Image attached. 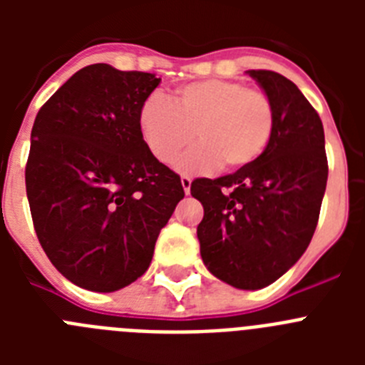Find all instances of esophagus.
<instances>
[{"label": "esophagus", "mask_w": 365, "mask_h": 365, "mask_svg": "<svg viewBox=\"0 0 365 365\" xmlns=\"http://www.w3.org/2000/svg\"><path fill=\"white\" fill-rule=\"evenodd\" d=\"M180 185H182V190H185V193L188 195L190 188H192V179H190V177H180Z\"/></svg>", "instance_id": "1"}]
</instances>
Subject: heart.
Here are the masks:
<instances>
[{
	"label": "heart",
	"mask_w": 365,
	"mask_h": 365,
	"mask_svg": "<svg viewBox=\"0 0 365 365\" xmlns=\"http://www.w3.org/2000/svg\"><path fill=\"white\" fill-rule=\"evenodd\" d=\"M138 128L155 159L172 164L190 144L199 140L177 163L180 172H210L248 166L265 151L274 130L269 96L234 80H202L177 89L172 102L159 95L146 100Z\"/></svg>",
	"instance_id": "obj_1"
}]
</instances>
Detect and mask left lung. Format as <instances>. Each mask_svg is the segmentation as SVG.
Listing matches in <instances>:
<instances>
[{"instance_id":"obj_1","label":"left lung","mask_w":365,"mask_h":365,"mask_svg":"<svg viewBox=\"0 0 365 365\" xmlns=\"http://www.w3.org/2000/svg\"><path fill=\"white\" fill-rule=\"evenodd\" d=\"M247 74L272 102V137L252 164L193 180L190 192L205 208L197 237L206 269L235 289L256 291L307 250L329 168L324 125L296 83L274 71Z\"/></svg>"}]
</instances>
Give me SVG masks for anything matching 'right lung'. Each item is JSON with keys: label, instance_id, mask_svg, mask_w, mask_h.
I'll list each match as a JSON object with an SVG mask.
<instances>
[{"label": "right lung", "instance_id": "1", "mask_svg": "<svg viewBox=\"0 0 365 365\" xmlns=\"http://www.w3.org/2000/svg\"><path fill=\"white\" fill-rule=\"evenodd\" d=\"M160 78L93 63L38 111L25 186L41 248L58 272L95 292L124 289L148 270L159 232L185 197L155 159L138 113Z\"/></svg>", "mask_w": 365, "mask_h": 365}]
</instances>
